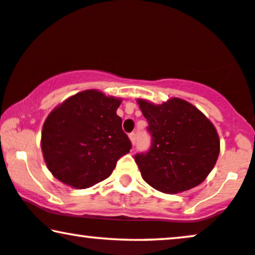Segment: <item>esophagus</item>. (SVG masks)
<instances>
[{"mask_svg":"<svg viewBox=\"0 0 255 255\" xmlns=\"http://www.w3.org/2000/svg\"><path fill=\"white\" fill-rule=\"evenodd\" d=\"M129 138H130L131 143L135 144V142H136V133H130L129 134Z\"/></svg>","mask_w":255,"mask_h":255,"instance_id":"1","label":"esophagus"}]
</instances>
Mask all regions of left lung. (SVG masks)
Masks as SVG:
<instances>
[{
	"instance_id": "obj_1",
	"label": "left lung",
	"mask_w": 255,
	"mask_h": 255,
	"mask_svg": "<svg viewBox=\"0 0 255 255\" xmlns=\"http://www.w3.org/2000/svg\"><path fill=\"white\" fill-rule=\"evenodd\" d=\"M148 122L150 147L135 154V162L148 185L163 193L198 186L217 162L220 141L214 126L194 106L181 99L162 105L138 100Z\"/></svg>"
}]
</instances>
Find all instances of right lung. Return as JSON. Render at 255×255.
<instances>
[{"label":"right lung","mask_w":255,"mask_h":255,"mask_svg":"<svg viewBox=\"0 0 255 255\" xmlns=\"http://www.w3.org/2000/svg\"><path fill=\"white\" fill-rule=\"evenodd\" d=\"M120 104L98 90H85L48 115L41 147L56 179L75 188H88L111 175L118 160L131 148L117 114Z\"/></svg>","instance_id":"obj_1"}]
</instances>
